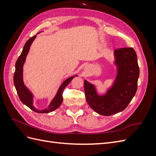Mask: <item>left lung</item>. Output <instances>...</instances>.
<instances>
[{
	"mask_svg": "<svg viewBox=\"0 0 156 156\" xmlns=\"http://www.w3.org/2000/svg\"><path fill=\"white\" fill-rule=\"evenodd\" d=\"M116 75L112 87L100 95L96 87L87 80L84 81L86 100L92 109L103 116H110L124 111L135 95L139 77L137 56L132 48L114 51Z\"/></svg>",
	"mask_w": 156,
	"mask_h": 156,
	"instance_id": "1",
	"label": "left lung"
}]
</instances>
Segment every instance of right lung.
<instances>
[{"instance_id":"1","label":"right lung","mask_w":156,"mask_h":156,"mask_svg":"<svg viewBox=\"0 0 156 156\" xmlns=\"http://www.w3.org/2000/svg\"><path fill=\"white\" fill-rule=\"evenodd\" d=\"M36 37V35L34 36L33 37H30V38L26 42V44L24 45V48L23 49L21 54L19 56V58L16 61V70L13 75V83L19 98H20L21 101L23 104H25L28 107H29L30 109H32L33 111H34L36 112L49 113L56 110V108H58L60 106V105L62 104V103L63 101L62 93L64 91V89L68 86V84L74 78V77H77V75H74V76L68 78L61 84V85L60 86L55 96L53 98V100H51L48 107L42 110H39L36 108L34 107V105H33V101H34L33 98H34V96H33V94L30 92V90L27 88V87L25 85L23 77V65H24L25 62V60L28 53H29L30 45H32L33 41L35 40Z\"/></svg>"}]
</instances>
